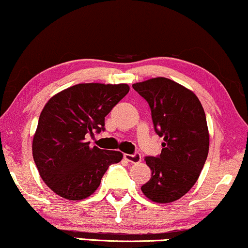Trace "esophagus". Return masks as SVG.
<instances>
[{
    "label": "esophagus",
    "instance_id": "esophagus-1",
    "mask_svg": "<svg viewBox=\"0 0 248 248\" xmlns=\"http://www.w3.org/2000/svg\"><path fill=\"white\" fill-rule=\"evenodd\" d=\"M125 160L131 162V164H137V162L141 161V154L140 153H135V154H124Z\"/></svg>",
    "mask_w": 248,
    "mask_h": 248
}]
</instances>
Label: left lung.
Segmentation results:
<instances>
[{"mask_svg":"<svg viewBox=\"0 0 248 248\" xmlns=\"http://www.w3.org/2000/svg\"><path fill=\"white\" fill-rule=\"evenodd\" d=\"M132 87L147 101L154 131L164 137L161 153L145 159L152 176L141 190L153 202H174L195 185L208 156L204 110L193 92L170 78H151Z\"/></svg>","mask_w":248,"mask_h":248,"instance_id":"1","label":"left lung"}]
</instances>
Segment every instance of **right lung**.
I'll use <instances>...</instances> for the list:
<instances>
[{
    "label": "right lung",
    "instance_id": "obj_1",
    "mask_svg": "<svg viewBox=\"0 0 248 248\" xmlns=\"http://www.w3.org/2000/svg\"><path fill=\"white\" fill-rule=\"evenodd\" d=\"M129 86L80 83L54 95L44 107L32 142L34 164L43 181L63 199L80 201L95 193L118 151L90 146L87 137L106 130L104 118Z\"/></svg>",
    "mask_w": 248,
    "mask_h": 248
}]
</instances>
